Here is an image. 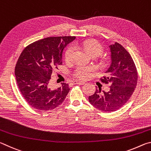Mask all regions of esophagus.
I'll use <instances>...</instances> for the list:
<instances>
[{
	"mask_svg": "<svg viewBox=\"0 0 151 151\" xmlns=\"http://www.w3.org/2000/svg\"><path fill=\"white\" fill-rule=\"evenodd\" d=\"M74 84H76V85H84L85 84V82L80 81H75L73 82Z\"/></svg>",
	"mask_w": 151,
	"mask_h": 151,
	"instance_id": "34e87169",
	"label": "esophagus"
}]
</instances>
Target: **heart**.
<instances>
[{"label":"heart","mask_w":151,"mask_h":151,"mask_svg":"<svg viewBox=\"0 0 151 151\" xmlns=\"http://www.w3.org/2000/svg\"><path fill=\"white\" fill-rule=\"evenodd\" d=\"M76 47H83L91 55H95L99 56L103 52V47L96 40H86L81 42H76L75 44ZM75 52V47L73 45L70 46L66 50L65 58L66 61L70 62L73 60L74 55ZM95 67L94 66H88L85 65H79L74 72L75 77L81 80H86L91 78L95 71Z\"/></svg>","instance_id":"b5f03b06"}]
</instances>
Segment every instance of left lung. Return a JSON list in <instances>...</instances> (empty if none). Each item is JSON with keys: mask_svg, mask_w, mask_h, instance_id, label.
Segmentation results:
<instances>
[{"mask_svg": "<svg viewBox=\"0 0 151 151\" xmlns=\"http://www.w3.org/2000/svg\"><path fill=\"white\" fill-rule=\"evenodd\" d=\"M111 63L105 72L106 76L101 81L109 84V92L96 89L88 96L92 105L103 112L116 111L126 104L134 91L137 84L138 73L132 58L129 52L118 42L109 46Z\"/></svg>", "mask_w": 151, "mask_h": 151, "instance_id": "left-lung-1", "label": "left lung"}]
</instances>
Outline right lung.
<instances>
[{
  "instance_id": "1",
  "label": "right lung",
  "mask_w": 151,
  "mask_h": 151,
  "mask_svg": "<svg viewBox=\"0 0 151 151\" xmlns=\"http://www.w3.org/2000/svg\"><path fill=\"white\" fill-rule=\"evenodd\" d=\"M75 37H52L31 43L22 50L15 66L17 83L22 96L30 106L39 111L57 108L65 101L70 88L62 83L53 88L50 76L63 64L64 48Z\"/></svg>"
}]
</instances>
